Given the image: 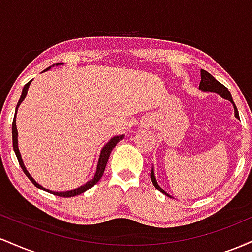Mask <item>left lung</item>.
<instances>
[{
	"instance_id": "obj_1",
	"label": "left lung",
	"mask_w": 252,
	"mask_h": 252,
	"mask_svg": "<svg viewBox=\"0 0 252 252\" xmlns=\"http://www.w3.org/2000/svg\"><path fill=\"white\" fill-rule=\"evenodd\" d=\"M200 77H201V80H200V84H199V89H200L201 91L216 92V94H218L221 98H224V99H227L228 102L232 103L233 109H235V117L236 118H239L238 110H237L235 103H233L232 96H231L230 91H228V90L225 88V86L222 85L221 83H219L215 77L211 76V74L207 71L201 70L200 71ZM150 180H152L153 185H154V187H155L156 189H158L161 193H163V194H166L167 196H169V198H173V196L169 195L168 193L166 192V190L161 189L160 185L158 184V181H156L155 175H154V168H153V167H152V170H150Z\"/></svg>"
}]
</instances>
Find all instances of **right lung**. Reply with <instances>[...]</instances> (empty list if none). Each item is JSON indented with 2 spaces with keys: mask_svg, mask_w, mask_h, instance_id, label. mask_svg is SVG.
<instances>
[{
  "mask_svg": "<svg viewBox=\"0 0 252 252\" xmlns=\"http://www.w3.org/2000/svg\"><path fill=\"white\" fill-rule=\"evenodd\" d=\"M60 65H63V63H53V65L50 66L48 68H46L45 71H48L51 67H54V66H60ZM32 80H30L26 85L24 86V89H22V94H21V97H20L19 99V103H17L16 105V110H15V115H14V120H13V126H11V134H13V148H14V152H15L16 154V158L17 160H19V163L20 166H21L22 170H24V173L26 175H27V178L30 179V180L33 182L34 185L37 187V189H43L46 190V192L48 193H52V194H56L58 196H63V198H71V196H76V195H79L82 194V193L86 192V190L91 189L94 185H96L98 181L100 180V178L103 176V173L104 170H105V166L106 163H108V160H109V156H110V153H111V150L116 147V144L120 142L121 140L124 137V135H117V136H114V137L111 138V140L109 141L108 143L105 144V146L103 147L102 150H100V154H99V158H98V163H97V168H96V173H94V178L91 179V180H89L86 184L82 185V186L77 187V189H71V190H65V192H54V190H50L47 189H45V187L41 186L40 184H37V182L34 180L33 176L30 174V172H28L27 168H26L24 161H22V158H21V153H20L19 150V141H17V129H16V114H17V109H19V106L21 105V103L24 102V99L27 96V92H28V88H30Z\"/></svg>",
  "mask_w": 252,
  "mask_h": 252,
  "instance_id": "right-lung-1",
  "label": "right lung"
}]
</instances>
